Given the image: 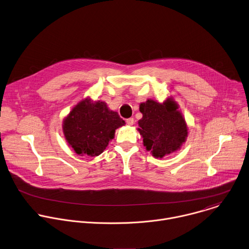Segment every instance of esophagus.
<instances>
[{"instance_id":"esophagus-1","label":"esophagus","mask_w":249,"mask_h":249,"mask_svg":"<svg viewBox=\"0 0 249 249\" xmlns=\"http://www.w3.org/2000/svg\"><path fill=\"white\" fill-rule=\"evenodd\" d=\"M126 123H127V125L132 126V125H134V119H133V118H128V119L126 120Z\"/></svg>"}]
</instances>
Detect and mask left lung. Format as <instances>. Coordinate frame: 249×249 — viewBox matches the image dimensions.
<instances>
[{
    "instance_id": "1",
    "label": "left lung",
    "mask_w": 249,
    "mask_h": 249,
    "mask_svg": "<svg viewBox=\"0 0 249 249\" xmlns=\"http://www.w3.org/2000/svg\"><path fill=\"white\" fill-rule=\"evenodd\" d=\"M142 118L138 131L143 145L154 158H163L179 150L188 137V126L178 104L172 98L163 103L152 99L140 104Z\"/></svg>"
}]
</instances>
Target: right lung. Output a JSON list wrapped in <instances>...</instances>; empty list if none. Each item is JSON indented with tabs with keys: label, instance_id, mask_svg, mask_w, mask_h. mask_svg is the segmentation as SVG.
I'll return each instance as SVG.
<instances>
[{
	"label": "right lung",
	"instance_id": "obj_1",
	"mask_svg": "<svg viewBox=\"0 0 249 249\" xmlns=\"http://www.w3.org/2000/svg\"><path fill=\"white\" fill-rule=\"evenodd\" d=\"M125 121L104 101L86 97L79 101L64 118L62 129L66 142L80 155L99 156L114 139L115 130Z\"/></svg>",
	"mask_w": 249,
	"mask_h": 249
}]
</instances>
